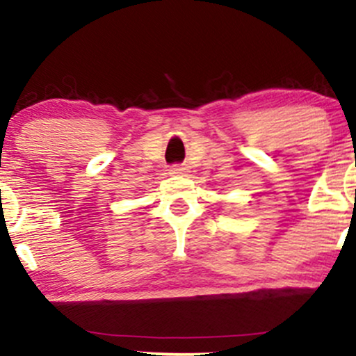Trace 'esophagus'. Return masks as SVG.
<instances>
[{"mask_svg": "<svg viewBox=\"0 0 356 356\" xmlns=\"http://www.w3.org/2000/svg\"><path fill=\"white\" fill-rule=\"evenodd\" d=\"M186 170H188V168H186L184 165H174L168 172H170L172 175H182V174H186Z\"/></svg>", "mask_w": 356, "mask_h": 356, "instance_id": "obj_1", "label": "esophagus"}]
</instances>
